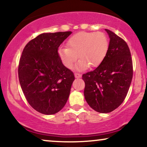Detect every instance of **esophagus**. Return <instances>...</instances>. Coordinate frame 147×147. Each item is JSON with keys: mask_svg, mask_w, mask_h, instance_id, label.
Segmentation results:
<instances>
[{"mask_svg": "<svg viewBox=\"0 0 147 147\" xmlns=\"http://www.w3.org/2000/svg\"><path fill=\"white\" fill-rule=\"evenodd\" d=\"M74 75H75V77L76 78H80L82 77V74H79V73H75V74H74Z\"/></svg>", "mask_w": 147, "mask_h": 147, "instance_id": "1", "label": "esophagus"}]
</instances>
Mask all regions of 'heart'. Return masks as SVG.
<instances>
[{"instance_id":"heart-1","label":"heart","mask_w":147,"mask_h":147,"mask_svg":"<svg viewBox=\"0 0 147 147\" xmlns=\"http://www.w3.org/2000/svg\"><path fill=\"white\" fill-rule=\"evenodd\" d=\"M67 47H61L58 55L62 63L68 69H71L78 57L80 59L77 69L97 67L107 55L109 42L102 32H80L72 35L67 40Z\"/></svg>"}]
</instances>
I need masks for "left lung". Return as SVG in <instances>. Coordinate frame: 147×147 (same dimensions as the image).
Masks as SVG:
<instances>
[{"label": "left lung", "instance_id": "8db88e82", "mask_svg": "<svg viewBox=\"0 0 147 147\" xmlns=\"http://www.w3.org/2000/svg\"><path fill=\"white\" fill-rule=\"evenodd\" d=\"M110 37L103 62L94 71L82 75L84 97L92 109L100 113L113 111L125 99L133 75L130 49L123 39L106 29Z\"/></svg>", "mask_w": 147, "mask_h": 147}]
</instances>
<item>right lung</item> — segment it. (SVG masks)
<instances>
[{"mask_svg": "<svg viewBox=\"0 0 147 147\" xmlns=\"http://www.w3.org/2000/svg\"><path fill=\"white\" fill-rule=\"evenodd\" d=\"M71 31L43 33L25 45L18 74L26 100L41 114H54L67 102L75 80L73 71L63 65L58 48Z\"/></svg>", "mask_w": 147, "mask_h": 147, "instance_id": "1", "label": "right lung"}]
</instances>
